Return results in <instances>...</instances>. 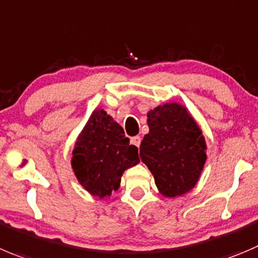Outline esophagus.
<instances>
[{
    "instance_id": "esophagus-1",
    "label": "esophagus",
    "mask_w": 258,
    "mask_h": 258,
    "mask_svg": "<svg viewBox=\"0 0 258 258\" xmlns=\"http://www.w3.org/2000/svg\"><path fill=\"white\" fill-rule=\"evenodd\" d=\"M141 137H133V138L131 139V142H132V144H134V146L136 147H139L141 146Z\"/></svg>"
}]
</instances>
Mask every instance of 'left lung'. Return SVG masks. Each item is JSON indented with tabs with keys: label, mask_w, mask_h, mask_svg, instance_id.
Listing matches in <instances>:
<instances>
[{
	"label": "left lung",
	"mask_w": 258,
	"mask_h": 258,
	"mask_svg": "<svg viewBox=\"0 0 258 258\" xmlns=\"http://www.w3.org/2000/svg\"><path fill=\"white\" fill-rule=\"evenodd\" d=\"M149 133L141 143V159L152 172L159 192L176 198L188 192L207 161L201 129L185 106L171 102L147 114Z\"/></svg>",
	"instance_id": "1"
}]
</instances>
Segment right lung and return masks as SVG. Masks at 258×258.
<instances>
[{"mask_svg":"<svg viewBox=\"0 0 258 258\" xmlns=\"http://www.w3.org/2000/svg\"><path fill=\"white\" fill-rule=\"evenodd\" d=\"M72 154L78 182L100 199L111 196L124 171L139 163L138 148L129 144L122 127L102 109L91 114Z\"/></svg>","mask_w":258,"mask_h":258,"instance_id":"1","label":"right lung"}]
</instances>
